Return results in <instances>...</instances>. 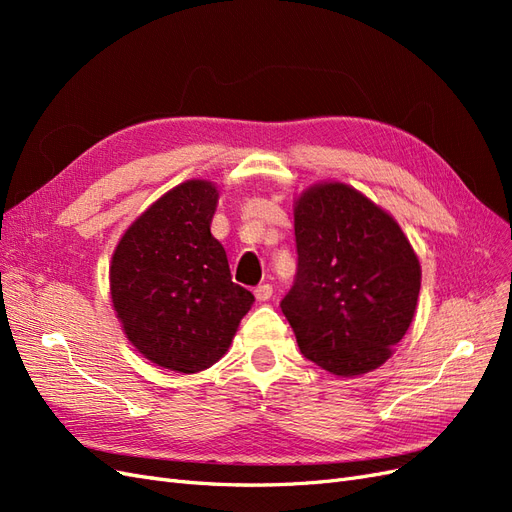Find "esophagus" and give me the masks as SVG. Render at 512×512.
<instances>
[{"instance_id": "obj_1", "label": "esophagus", "mask_w": 512, "mask_h": 512, "mask_svg": "<svg viewBox=\"0 0 512 512\" xmlns=\"http://www.w3.org/2000/svg\"><path fill=\"white\" fill-rule=\"evenodd\" d=\"M254 294H256L258 301H269L271 294H273V286H271V284H260V286L254 290Z\"/></svg>"}]
</instances>
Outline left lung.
Returning a JSON list of instances; mask_svg holds the SVG:
<instances>
[{"label": "left lung", "instance_id": "left-lung-1", "mask_svg": "<svg viewBox=\"0 0 512 512\" xmlns=\"http://www.w3.org/2000/svg\"><path fill=\"white\" fill-rule=\"evenodd\" d=\"M299 265L282 312L309 361L335 376L378 369L406 335L421 265L389 213L346 183L294 203Z\"/></svg>", "mask_w": 512, "mask_h": 512}]
</instances>
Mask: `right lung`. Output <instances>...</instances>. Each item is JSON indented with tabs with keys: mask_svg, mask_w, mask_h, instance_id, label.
Wrapping results in <instances>:
<instances>
[{
	"mask_svg": "<svg viewBox=\"0 0 512 512\" xmlns=\"http://www.w3.org/2000/svg\"><path fill=\"white\" fill-rule=\"evenodd\" d=\"M218 198L205 179L177 185L123 232L111 262L123 333L145 359L177 374L218 363L254 303L232 282L224 247L211 235Z\"/></svg>",
	"mask_w": 512,
	"mask_h": 512,
	"instance_id": "add662e5",
	"label": "right lung"
}]
</instances>
